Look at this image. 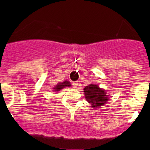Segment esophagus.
Instances as JSON below:
<instances>
[{
    "label": "esophagus",
    "instance_id": "1",
    "mask_svg": "<svg viewBox=\"0 0 150 150\" xmlns=\"http://www.w3.org/2000/svg\"><path fill=\"white\" fill-rule=\"evenodd\" d=\"M78 82H73V83H72V86H73V87L75 88H78Z\"/></svg>",
    "mask_w": 150,
    "mask_h": 150
}]
</instances>
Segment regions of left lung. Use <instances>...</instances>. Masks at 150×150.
I'll return each instance as SVG.
<instances>
[{
  "instance_id": "1",
  "label": "left lung",
  "mask_w": 150,
  "mask_h": 150,
  "mask_svg": "<svg viewBox=\"0 0 150 150\" xmlns=\"http://www.w3.org/2000/svg\"><path fill=\"white\" fill-rule=\"evenodd\" d=\"M83 91L86 99L91 104L92 108L102 107L109 100V95L107 94V92L96 84L91 83L86 86Z\"/></svg>"
}]
</instances>
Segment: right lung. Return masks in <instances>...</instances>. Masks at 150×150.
I'll return each mask as SVG.
<instances>
[{
	"label": "right lung",
	"mask_w": 150,
	"mask_h": 150,
	"mask_svg": "<svg viewBox=\"0 0 150 150\" xmlns=\"http://www.w3.org/2000/svg\"><path fill=\"white\" fill-rule=\"evenodd\" d=\"M71 86V84L68 81H64V82L62 83H59L58 84L56 85L55 87H54V91L55 92H58V91H60V90H62V88H64L65 87H70Z\"/></svg>",
	"instance_id": "obj_1"
}]
</instances>
